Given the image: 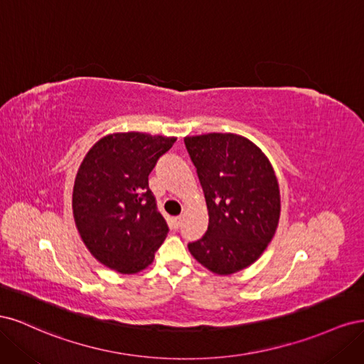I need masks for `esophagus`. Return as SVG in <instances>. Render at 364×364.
Here are the masks:
<instances>
[{"label":"esophagus","instance_id":"1","mask_svg":"<svg viewBox=\"0 0 364 364\" xmlns=\"http://www.w3.org/2000/svg\"><path fill=\"white\" fill-rule=\"evenodd\" d=\"M181 225H182V217H181V215H179V217H174V218H173V226H174V229H179Z\"/></svg>","mask_w":364,"mask_h":364}]
</instances>
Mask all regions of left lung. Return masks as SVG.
Segmentation results:
<instances>
[{"label": "left lung", "mask_w": 364, "mask_h": 364, "mask_svg": "<svg viewBox=\"0 0 364 364\" xmlns=\"http://www.w3.org/2000/svg\"><path fill=\"white\" fill-rule=\"evenodd\" d=\"M183 141L209 215L205 235L188 243L191 255L217 274L243 270L261 257L278 228L277 176L266 155L240 135L206 134Z\"/></svg>", "instance_id": "1"}]
</instances>
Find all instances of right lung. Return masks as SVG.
Wrapping results in <instances>:
<instances>
[{"instance_id":"1","label":"right lung","mask_w":364,"mask_h":364,"mask_svg":"<svg viewBox=\"0 0 364 364\" xmlns=\"http://www.w3.org/2000/svg\"><path fill=\"white\" fill-rule=\"evenodd\" d=\"M176 138L139 132L102 138L75 176L73 213L85 246L123 274L151 264L168 234L149 188V174Z\"/></svg>"}]
</instances>
